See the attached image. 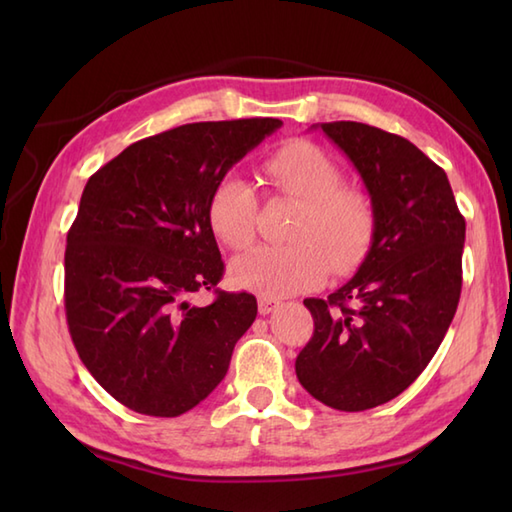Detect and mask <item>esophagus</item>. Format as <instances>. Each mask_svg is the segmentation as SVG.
Listing matches in <instances>:
<instances>
[{"label":"esophagus","mask_w":512,"mask_h":512,"mask_svg":"<svg viewBox=\"0 0 512 512\" xmlns=\"http://www.w3.org/2000/svg\"><path fill=\"white\" fill-rule=\"evenodd\" d=\"M257 303H259V314H270V312L279 308V299H273V297L262 295L257 299Z\"/></svg>","instance_id":"obj_1"}]
</instances>
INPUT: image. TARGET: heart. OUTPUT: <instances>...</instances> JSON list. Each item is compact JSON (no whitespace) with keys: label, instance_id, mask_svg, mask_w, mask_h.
Instances as JSON below:
<instances>
[{"label":"heart","instance_id":"1","mask_svg":"<svg viewBox=\"0 0 512 512\" xmlns=\"http://www.w3.org/2000/svg\"><path fill=\"white\" fill-rule=\"evenodd\" d=\"M270 184L301 202L286 246H262L235 262L242 288L264 297H288L347 273L363 262L372 244L376 213L363 191L347 189L343 169L330 154L295 140L264 162ZM215 237L231 250L253 246L257 233V191L239 173H226L209 198Z\"/></svg>","mask_w":512,"mask_h":512}]
</instances>
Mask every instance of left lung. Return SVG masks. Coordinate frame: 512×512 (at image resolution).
<instances>
[{
  "label": "left lung",
  "instance_id": "obj_1",
  "mask_svg": "<svg viewBox=\"0 0 512 512\" xmlns=\"http://www.w3.org/2000/svg\"><path fill=\"white\" fill-rule=\"evenodd\" d=\"M361 176L376 228L356 275L328 299H306L314 334L297 356L303 389L339 411L402 394L447 334L462 290L466 222L447 173L383 129L319 123Z\"/></svg>",
  "mask_w": 512,
  "mask_h": 512
}]
</instances>
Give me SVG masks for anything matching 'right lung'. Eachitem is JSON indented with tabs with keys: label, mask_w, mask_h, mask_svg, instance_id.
I'll list each match as a JSON object with an SVG mask.
<instances>
[{
	"label": "right lung",
	"mask_w": 512,
	"mask_h": 512,
	"mask_svg": "<svg viewBox=\"0 0 512 512\" xmlns=\"http://www.w3.org/2000/svg\"><path fill=\"white\" fill-rule=\"evenodd\" d=\"M279 118L191 123L138 140L88 180L65 248V317L99 385L145 416L176 418L222 383L257 317L248 292L213 290L224 262L209 198Z\"/></svg>",
	"instance_id": "obj_1"
}]
</instances>
